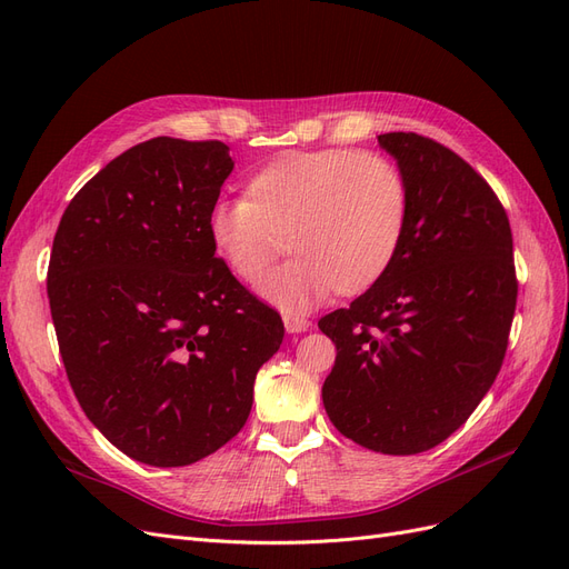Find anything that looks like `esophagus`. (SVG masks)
Here are the masks:
<instances>
[{"label": "esophagus", "instance_id": "1", "mask_svg": "<svg viewBox=\"0 0 569 569\" xmlns=\"http://www.w3.org/2000/svg\"><path fill=\"white\" fill-rule=\"evenodd\" d=\"M308 327H311V320H306L301 316H284V330L289 335H299V332H306Z\"/></svg>", "mask_w": 569, "mask_h": 569}]
</instances>
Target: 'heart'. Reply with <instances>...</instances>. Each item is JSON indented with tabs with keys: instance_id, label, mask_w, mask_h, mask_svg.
<instances>
[{
	"instance_id": "b5f03b06",
	"label": "heart",
	"mask_w": 569,
	"mask_h": 569,
	"mask_svg": "<svg viewBox=\"0 0 569 569\" xmlns=\"http://www.w3.org/2000/svg\"><path fill=\"white\" fill-rule=\"evenodd\" d=\"M408 182L387 157L356 149L295 151L251 176L247 197L218 199L206 234L237 280L256 282L287 249L297 256L261 284L284 311H306L335 289L363 295L401 251Z\"/></svg>"
}]
</instances>
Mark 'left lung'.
<instances>
[{
    "instance_id": "1",
    "label": "left lung",
    "mask_w": 569,
    "mask_h": 569,
    "mask_svg": "<svg viewBox=\"0 0 569 569\" xmlns=\"http://www.w3.org/2000/svg\"><path fill=\"white\" fill-rule=\"evenodd\" d=\"M377 142L408 182L406 237L380 282L320 318L337 347L322 403L347 439L412 456L449 439L491 389L518 278L503 203L470 163L416 132Z\"/></svg>"
}]
</instances>
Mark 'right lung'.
Wrapping results in <instances>:
<instances>
[{
    "mask_svg": "<svg viewBox=\"0 0 569 569\" xmlns=\"http://www.w3.org/2000/svg\"><path fill=\"white\" fill-rule=\"evenodd\" d=\"M230 147L153 137L68 203L47 295L68 382L116 449L180 468L244 427L284 325L216 256L206 216Z\"/></svg>",
    "mask_w": 569,
    "mask_h": 569,
    "instance_id": "1",
    "label": "right lung"
}]
</instances>
